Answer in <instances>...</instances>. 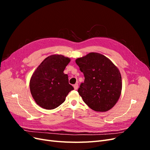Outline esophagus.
<instances>
[{
	"label": "esophagus",
	"mask_w": 150,
	"mask_h": 150,
	"mask_svg": "<svg viewBox=\"0 0 150 150\" xmlns=\"http://www.w3.org/2000/svg\"><path fill=\"white\" fill-rule=\"evenodd\" d=\"M74 88L75 90L78 89V84H75L74 85Z\"/></svg>",
	"instance_id": "esophagus-1"
}]
</instances>
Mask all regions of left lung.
Returning <instances> with one entry per match:
<instances>
[{
    "instance_id": "obj_1",
    "label": "left lung",
    "mask_w": 150,
    "mask_h": 150,
    "mask_svg": "<svg viewBox=\"0 0 150 150\" xmlns=\"http://www.w3.org/2000/svg\"><path fill=\"white\" fill-rule=\"evenodd\" d=\"M76 63L84 76V83L78 90L84 102L94 111L110 110L121 95L119 69L108 58L96 52L78 58Z\"/></svg>"
}]
</instances>
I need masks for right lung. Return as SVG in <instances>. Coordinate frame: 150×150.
<instances>
[{"label":"right lung","instance_id":"right-lung-1","mask_svg":"<svg viewBox=\"0 0 150 150\" xmlns=\"http://www.w3.org/2000/svg\"><path fill=\"white\" fill-rule=\"evenodd\" d=\"M70 62L62 55H52L41 62L32 76L30 90L38 105L46 110L55 109L65 101L74 88L63 71Z\"/></svg>","mask_w":150,"mask_h":150}]
</instances>
